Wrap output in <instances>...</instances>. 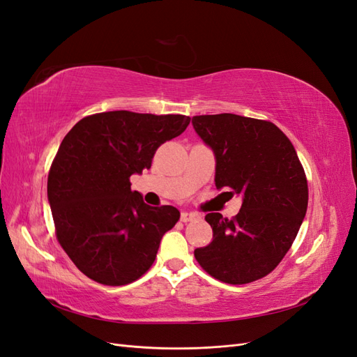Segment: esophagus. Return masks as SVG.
Listing matches in <instances>:
<instances>
[{
  "mask_svg": "<svg viewBox=\"0 0 357 357\" xmlns=\"http://www.w3.org/2000/svg\"><path fill=\"white\" fill-rule=\"evenodd\" d=\"M197 218H198L197 213H192V211H183L181 213V222H185V223H188L193 219H197Z\"/></svg>",
  "mask_w": 357,
  "mask_h": 357,
  "instance_id": "obj_1",
  "label": "esophagus"
}]
</instances>
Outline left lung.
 <instances>
[{
    "mask_svg": "<svg viewBox=\"0 0 357 357\" xmlns=\"http://www.w3.org/2000/svg\"><path fill=\"white\" fill-rule=\"evenodd\" d=\"M192 125L215 159V188L243 198L234 219L208 213L213 241L195 248L211 277L245 284L282 262L305 218L308 186L290 139L265 121L232 113L193 116Z\"/></svg>",
    "mask_w": 357,
    "mask_h": 357,
    "instance_id": "1",
    "label": "left lung"
}]
</instances>
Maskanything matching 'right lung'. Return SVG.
I'll return each instance as SVG.
<instances>
[{
	"label": "right lung",
	"mask_w": 357,
	"mask_h": 357,
	"mask_svg": "<svg viewBox=\"0 0 357 357\" xmlns=\"http://www.w3.org/2000/svg\"><path fill=\"white\" fill-rule=\"evenodd\" d=\"M190 117L107 112L62 139L47 177L58 241L80 271L107 286L135 282L155 262L162 236L180 219L150 207L129 177L150 169L156 149L185 132Z\"/></svg>",
	"instance_id": "add662e5"
}]
</instances>
